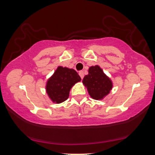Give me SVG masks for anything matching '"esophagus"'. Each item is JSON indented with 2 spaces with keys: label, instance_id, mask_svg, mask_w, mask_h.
I'll return each mask as SVG.
<instances>
[{
  "label": "esophagus",
  "instance_id": "obj_1",
  "mask_svg": "<svg viewBox=\"0 0 155 155\" xmlns=\"http://www.w3.org/2000/svg\"><path fill=\"white\" fill-rule=\"evenodd\" d=\"M79 76H80V77H81V79H82L83 78H84V71H79Z\"/></svg>",
  "mask_w": 155,
  "mask_h": 155
}]
</instances>
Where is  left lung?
Instances as JSON below:
<instances>
[{"label": "left lung", "mask_w": 155, "mask_h": 155, "mask_svg": "<svg viewBox=\"0 0 155 155\" xmlns=\"http://www.w3.org/2000/svg\"><path fill=\"white\" fill-rule=\"evenodd\" d=\"M88 72L82 82L91 97L95 100H102L111 91L113 87L112 81L98 65L90 67Z\"/></svg>", "instance_id": "obj_1"}]
</instances>
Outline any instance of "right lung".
<instances>
[{
  "mask_svg": "<svg viewBox=\"0 0 155 155\" xmlns=\"http://www.w3.org/2000/svg\"><path fill=\"white\" fill-rule=\"evenodd\" d=\"M80 81L75 70L59 66L47 81L46 90L52 102L60 104L68 98L71 89Z\"/></svg>",
  "mask_w": 155,
  "mask_h": 155,
  "instance_id": "right-lung-1",
  "label": "right lung"
}]
</instances>
